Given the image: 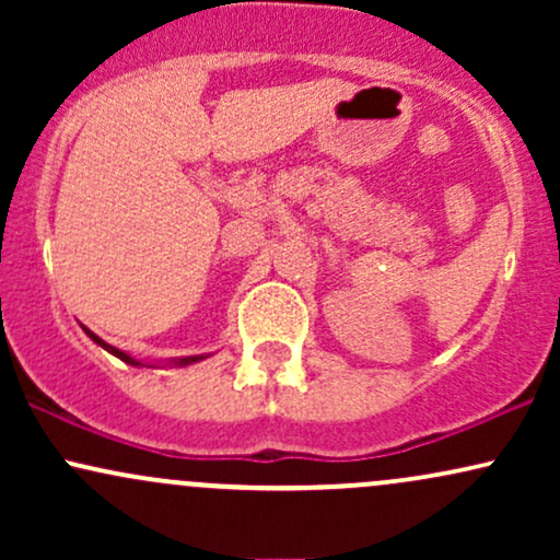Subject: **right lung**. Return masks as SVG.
<instances>
[{
  "instance_id": "right-lung-1",
  "label": "right lung",
  "mask_w": 560,
  "mask_h": 560,
  "mask_svg": "<svg viewBox=\"0 0 560 560\" xmlns=\"http://www.w3.org/2000/svg\"><path fill=\"white\" fill-rule=\"evenodd\" d=\"M83 331H86V334H89V337H92L96 345H102V347H105V350H107V352H113V355H118V358H120V361H126V363H131V365H139L137 361H133V358H128L124 350H118V347H113V345L102 342V339H100V337H96V334H94V331H89V329H86V326H83ZM195 361H199V358H182V361H178V365H186V363H195Z\"/></svg>"
}]
</instances>
